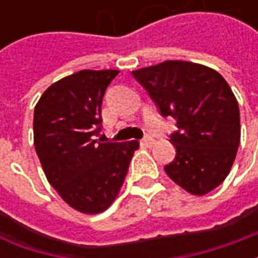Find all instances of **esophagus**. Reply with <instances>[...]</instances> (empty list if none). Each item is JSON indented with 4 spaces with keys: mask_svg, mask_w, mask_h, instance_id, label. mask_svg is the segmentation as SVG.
<instances>
[{
    "mask_svg": "<svg viewBox=\"0 0 258 258\" xmlns=\"http://www.w3.org/2000/svg\"><path fill=\"white\" fill-rule=\"evenodd\" d=\"M142 144H144L145 146H148V148H151V146L155 144V140H153L152 137H149V135H146L145 138L142 140Z\"/></svg>",
    "mask_w": 258,
    "mask_h": 258,
    "instance_id": "obj_1",
    "label": "esophagus"
}]
</instances>
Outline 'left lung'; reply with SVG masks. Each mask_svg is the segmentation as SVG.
<instances>
[{"label": "left lung", "mask_w": 258, "mask_h": 258, "mask_svg": "<svg viewBox=\"0 0 258 258\" xmlns=\"http://www.w3.org/2000/svg\"><path fill=\"white\" fill-rule=\"evenodd\" d=\"M162 116L177 120L171 134L175 157L164 171L190 195L203 196L231 171L240 142L238 101L214 69L184 60L133 72Z\"/></svg>", "instance_id": "obj_1"}]
</instances>
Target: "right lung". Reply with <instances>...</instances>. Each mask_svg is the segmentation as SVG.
<instances>
[{
    "label": "right lung",
    "mask_w": 258,
    "mask_h": 258,
    "mask_svg": "<svg viewBox=\"0 0 258 258\" xmlns=\"http://www.w3.org/2000/svg\"><path fill=\"white\" fill-rule=\"evenodd\" d=\"M118 70H80L49 85L34 109V146L48 182L74 210L105 211L117 198L138 141L101 142L103 94Z\"/></svg>",
    "instance_id": "obj_1"
}]
</instances>
